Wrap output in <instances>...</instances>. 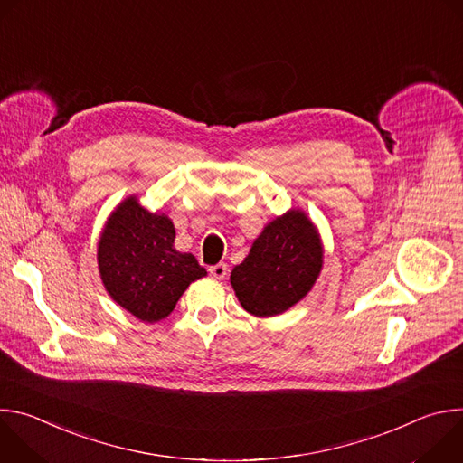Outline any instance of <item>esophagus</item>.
Listing matches in <instances>:
<instances>
[{
    "mask_svg": "<svg viewBox=\"0 0 463 463\" xmlns=\"http://www.w3.org/2000/svg\"><path fill=\"white\" fill-rule=\"evenodd\" d=\"M209 271H211V275L214 279H220V280L227 277V266H225V263H216V266H213Z\"/></svg>",
    "mask_w": 463,
    "mask_h": 463,
    "instance_id": "34e87169",
    "label": "esophagus"
}]
</instances>
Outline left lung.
I'll return each instance as SVG.
<instances>
[{
	"mask_svg": "<svg viewBox=\"0 0 463 463\" xmlns=\"http://www.w3.org/2000/svg\"><path fill=\"white\" fill-rule=\"evenodd\" d=\"M320 268L322 247L313 223L304 213L289 211L261 231L232 269L231 284L245 311L273 317L307 295Z\"/></svg>",
	"mask_w": 463,
	"mask_h": 463,
	"instance_id": "obj_1",
	"label": "left lung"
}]
</instances>
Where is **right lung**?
I'll return each instance as SVG.
<instances>
[{
  "label": "right lung",
  "mask_w": 463,
  "mask_h": 463,
  "mask_svg": "<svg viewBox=\"0 0 463 463\" xmlns=\"http://www.w3.org/2000/svg\"><path fill=\"white\" fill-rule=\"evenodd\" d=\"M175 229L128 197L99 241V269L111 298L145 322L172 313L190 282L207 275L190 252L174 249Z\"/></svg>",
  "instance_id": "obj_1"
}]
</instances>
